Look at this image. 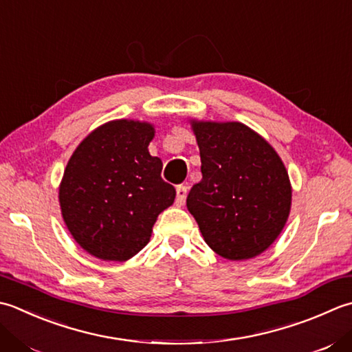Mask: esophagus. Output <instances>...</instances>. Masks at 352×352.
<instances>
[{"instance_id":"34e87169","label":"esophagus","mask_w":352,"mask_h":352,"mask_svg":"<svg viewBox=\"0 0 352 352\" xmlns=\"http://www.w3.org/2000/svg\"><path fill=\"white\" fill-rule=\"evenodd\" d=\"M186 197H188V188L186 186H178L177 188V198H175V204L178 208H182V206L186 203Z\"/></svg>"}]
</instances>
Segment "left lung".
<instances>
[{
  "instance_id": "1",
  "label": "left lung",
  "mask_w": 352,
  "mask_h": 352,
  "mask_svg": "<svg viewBox=\"0 0 352 352\" xmlns=\"http://www.w3.org/2000/svg\"><path fill=\"white\" fill-rule=\"evenodd\" d=\"M189 122L203 178L189 192L188 210L219 256H258L276 241L290 215L293 190L284 162L244 123Z\"/></svg>"
}]
</instances>
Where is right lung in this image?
<instances>
[{
    "label": "right lung",
    "instance_id": "add662e5",
    "mask_svg": "<svg viewBox=\"0 0 352 352\" xmlns=\"http://www.w3.org/2000/svg\"><path fill=\"white\" fill-rule=\"evenodd\" d=\"M149 122L117 119L74 149L59 184L68 232L91 256L123 263L149 243L157 217L175 199L163 163L149 154Z\"/></svg>",
    "mask_w": 352,
    "mask_h": 352
}]
</instances>
